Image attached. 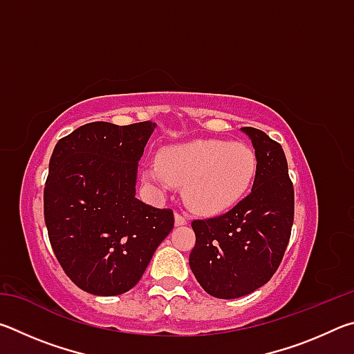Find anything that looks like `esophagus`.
<instances>
[{"label": "esophagus", "instance_id": "esophagus-1", "mask_svg": "<svg viewBox=\"0 0 354 354\" xmlns=\"http://www.w3.org/2000/svg\"><path fill=\"white\" fill-rule=\"evenodd\" d=\"M189 221V218L185 217V215H183V214H179V212H176L175 214V223L178 225V226H181V225H185Z\"/></svg>", "mask_w": 354, "mask_h": 354}]
</instances>
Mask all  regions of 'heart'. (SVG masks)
I'll list each match as a JSON object with an SVG mask.
<instances>
[{
	"label": "heart",
	"instance_id": "1",
	"mask_svg": "<svg viewBox=\"0 0 354 354\" xmlns=\"http://www.w3.org/2000/svg\"><path fill=\"white\" fill-rule=\"evenodd\" d=\"M256 173V153L247 143L203 139L162 149L159 164L145 169V178L159 190L173 183L184 185L189 206L212 214L241 201Z\"/></svg>",
	"mask_w": 354,
	"mask_h": 354
}]
</instances>
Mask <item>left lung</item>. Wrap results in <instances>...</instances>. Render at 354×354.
<instances>
[{
	"label": "left lung",
	"instance_id": "8db88e82",
	"mask_svg": "<svg viewBox=\"0 0 354 354\" xmlns=\"http://www.w3.org/2000/svg\"><path fill=\"white\" fill-rule=\"evenodd\" d=\"M242 131L257 158L253 189L227 212L192 221V272L209 295L223 299L248 295L270 281L284 257L295 211L283 147L261 129Z\"/></svg>",
	"mask_w": 354,
	"mask_h": 354
}]
</instances>
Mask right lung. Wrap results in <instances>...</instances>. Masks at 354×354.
<instances>
[{
  "instance_id": "right-lung-1",
  "label": "right lung",
  "mask_w": 354,
  "mask_h": 354,
  "mask_svg": "<svg viewBox=\"0 0 354 354\" xmlns=\"http://www.w3.org/2000/svg\"><path fill=\"white\" fill-rule=\"evenodd\" d=\"M153 129L151 122L87 123L51 154L44 189L48 237L65 274L93 295L133 289L175 225L171 209L136 198L137 162Z\"/></svg>"
}]
</instances>
